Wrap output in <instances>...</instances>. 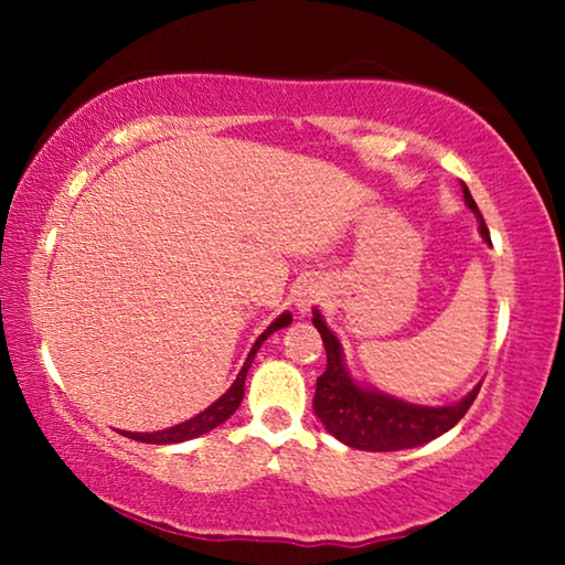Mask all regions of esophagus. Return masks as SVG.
I'll return each instance as SVG.
<instances>
[{
	"label": "esophagus",
	"instance_id": "obj_1",
	"mask_svg": "<svg viewBox=\"0 0 565 565\" xmlns=\"http://www.w3.org/2000/svg\"><path fill=\"white\" fill-rule=\"evenodd\" d=\"M321 298H323V282L319 280V277H308V280L300 282L296 290L298 313H308Z\"/></svg>",
	"mask_w": 565,
	"mask_h": 565
}]
</instances>
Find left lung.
I'll use <instances>...</instances> for the list:
<instances>
[{
	"mask_svg": "<svg viewBox=\"0 0 565 565\" xmlns=\"http://www.w3.org/2000/svg\"><path fill=\"white\" fill-rule=\"evenodd\" d=\"M460 188L468 211L478 218V234L486 244H491L489 228H486L483 215L478 211L476 200L470 198L466 182ZM313 327L319 329L323 350H327V370L316 381L313 412L331 437H337L347 447H354V450L393 452L427 445L439 435H445V431H450L466 416L478 391H481V383H478L468 396L445 406H424L396 398L381 388H373V385L360 383L350 373L344 362L342 342L329 329L319 308H313Z\"/></svg>",
	"mask_w": 565,
	"mask_h": 565,
	"instance_id": "obj_1",
	"label": "left lung"
}]
</instances>
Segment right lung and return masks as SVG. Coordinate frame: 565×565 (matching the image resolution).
I'll return each mask as SVG.
<instances>
[{
    "label": "right lung",
    "instance_id": "right-lung-1",
    "mask_svg": "<svg viewBox=\"0 0 565 565\" xmlns=\"http://www.w3.org/2000/svg\"><path fill=\"white\" fill-rule=\"evenodd\" d=\"M290 321H292V316H290L288 311H285V313L277 316V319H275L273 323H269V327H267L265 331H262V334L257 337V342H254V347L249 350V354H246V360H244L242 370H238L236 381L231 383V388H228L226 393H223V396H221L218 401H213V404L207 406L205 412L195 414V416H192V419H188V422L174 424V427H169V429H159V431H122V435L130 437V439H138V443H149V445H177V443H188V439H195V437H200V435H207V431H211V429L221 427V424L226 422L228 416L234 414L238 406H242L246 373H249L252 360H254V354L259 352L262 342H265V339H267L269 334H275L277 329L290 327Z\"/></svg>",
    "mask_w": 565,
    "mask_h": 565
}]
</instances>
